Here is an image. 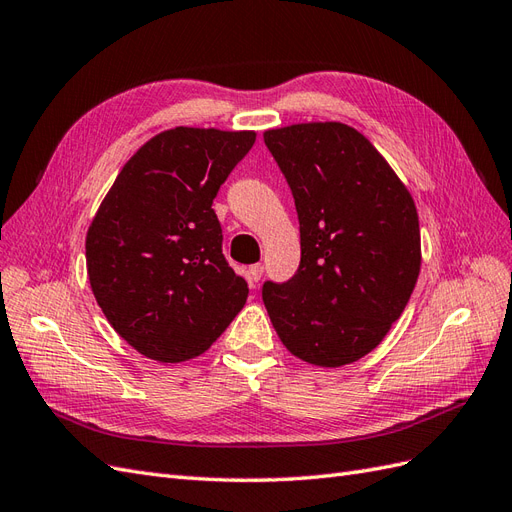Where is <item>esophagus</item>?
I'll return each mask as SVG.
<instances>
[{
  "label": "esophagus",
  "instance_id": "obj_1",
  "mask_svg": "<svg viewBox=\"0 0 512 512\" xmlns=\"http://www.w3.org/2000/svg\"><path fill=\"white\" fill-rule=\"evenodd\" d=\"M261 276H264V266H261V264H255V266L248 268V283H251V285H257L261 281Z\"/></svg>",
  "mask_w": 512,
  "mask_h": 512
}]
</instances>
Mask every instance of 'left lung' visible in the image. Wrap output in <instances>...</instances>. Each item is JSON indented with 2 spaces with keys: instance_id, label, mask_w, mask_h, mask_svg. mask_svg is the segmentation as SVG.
Segmentation results:
<instances>
[{
  "instance_id": "1",
  "label": "left lung",
  "mask_w": 512,
  "mask_h": 512,
  "mask_svg": "<svg viewBox=\"0 0 512 512\" xmlns=\"http://www.w3.org/2000/svg\"><path fill=\"white\" fill-rule=\"evenodd\" d=\"M300 221V268L264 285L281 343L315 367L337 369L384 341L420 274L412 193L356 128L306 122L270 128Z\"/></svg>"
}]
</instances>
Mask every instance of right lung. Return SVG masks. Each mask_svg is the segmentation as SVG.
<instances>
[{"mask_svg": "<svg viewBox=\"0 0 512 512\" xmlns=\"http://www.w3.org/2000/svg\"><path fill=\"white\" fill-rule=\"evenodd\" d=\"M255 137L163 130L130 156L92 218L87 279L113 330L141 356L197 358L242 311L248 287L225 261L212 201Z\"/></svg>", "mask_w": 512, "mask_h": 512, "instance_id": "1", "label": "right lung"}]
</instances>
